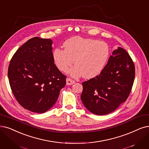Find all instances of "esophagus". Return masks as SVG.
<instances>
[{
  "instance_id": "esophagus-1",
  "label": "esophagus",
  "mask_w": 149,
  "mask_h": 149,
  "mask_svg": "<svg viewBox=\"0 0 149 149\" xmlns=\"http://www.w3.org/2000/svg\"><path fill=\"white\" fill-rule=\"evenodd\" d=\"M66 82H67V85H72L73 84H74V83L75 82L74 80L71 79H70L69 78H67Z\"/></svg>"
}]
</instances>
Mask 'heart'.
I'll return each instance as SVG.
<instances>
[{"instance_id": "heart-1", "label": "heart", "mask_w": 149, "mask_h": 149, "mask_svg": "<svg viewBox=\"0 0 149 149\" xmlns=\"http://www.w3.org/2000/svg\"><path fill=\"white\" fill-rule=\"evenodd\" d=\"M65 49L57 48L53 52V58L58 69L71 76L79 77L83 74L86 78H91L98 74L108 61L110 48L103 41L74 37L63 43Z\"/></svg>"}]
</instances>
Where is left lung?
I'll list each match as a JSON object with an SVG mask.
<instances>
[{
    "instance_id": "1",
    "label": "left lung",
    "mask_w": 149,
    "mask_h": 149,
    "mask_svg": "<svg viewBox=\"0 0 149 149\" xmlns=\"http://www.w3.org/2000/svg\"><path fill=\"white\" fill-rule=\"evenodd\" d=\"M112 54L98 75L82 82V103L96 115L115 111L127 100L133 85L135 67L128 53L118 47Z\"/></svg>"
}]
</instances>
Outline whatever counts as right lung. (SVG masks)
<instances>
[{"instance_id": "right-lung-1", "label": "right lung", "mask_w": 149, "mask_h": 149, "mask_svg": "<svg viewBox=\"0 0 149 149\" xmlns=\"http://www.w3.org/2000/svg\"><path fill=\"white\" fill-rule=\"evenodd\" d=\"M52 40H29L11 58L8 77L13 94L24 108L43 113L53 106L67 76L54 64Z\"/></svg>"}]
</instances>
